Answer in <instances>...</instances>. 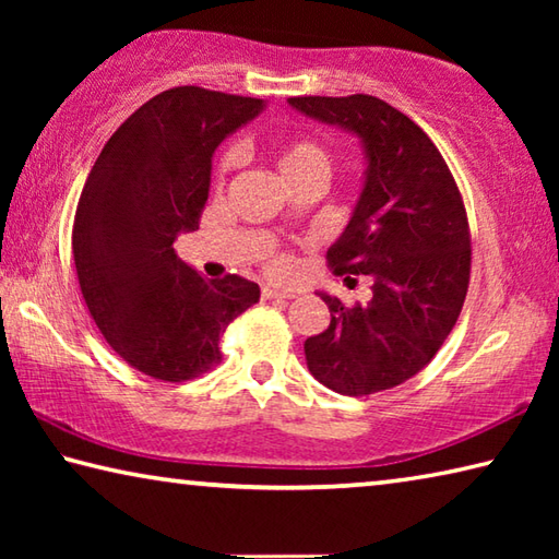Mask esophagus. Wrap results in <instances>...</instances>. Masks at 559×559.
I'll return each instance as SVG.
<instances>
[{
	"label": "esophagus",
	"instance_id": "esophagus-1",
	"mask_svg": "<svg viewBox=\"0 0 559 559\" xmlns=\"http://www.w3.org/2000/svg\"><path fill=\"white\" fill-rule=\"evenodd\" d=\"M296 293L293 290H276V288H263L261 290V298L263 300H273V298H293Z\"/></svg>",
	"mask_w": 559,
	"mask_h": 559
}]
</instances>
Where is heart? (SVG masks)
I'll return each mask as SVG.
<instances>
[{
    "instance_id": "b5f03b06",
    "label": "heart",
    "mask_w": 559,
    "mask_h": 559,
    "mask_svg": "<svg viewBox=\"0 0 559 559\" xmlns=\"http://www.w3.org/2000/svg\"><path fill=\"white\" fill-rule=\"evenodd\" d=\"M273 159H276L278 173L283 177V182H286L288 187L306 177L328 179L330 173H333V157H330L328 147L310 138L286 140V143H281L276 147ZM229 167H231V155H224L219 159V167H216V175H214L216 189L224 185V175ZM266 269L271 273H276V276H281V273H286L290 269V257H286V253H271V257L266 259Z\"/></svg>"
}]
</instances>
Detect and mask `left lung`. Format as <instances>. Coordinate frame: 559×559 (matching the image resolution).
<instances>
[{"label":"left lung","instance_id":"obj_1","mask_svg":"<svg viewBox=\"0 0 559 559\" xmlns=\"http://www.w3.org/2000/svg\"><path fill=\"white\" fill-rule=\"evenodd\" d=\"M288 103L355 132L367 150L365 189L328 266L347 281L370 276L372 300L349 308L320 293L330 325L306 340L308 370L337 394L392 390L431 362L466 300L471 229L461 189L427 132L390 103L365 93Z\"/></svg>","mask_w":559,"mask_h":559}]
</instances>
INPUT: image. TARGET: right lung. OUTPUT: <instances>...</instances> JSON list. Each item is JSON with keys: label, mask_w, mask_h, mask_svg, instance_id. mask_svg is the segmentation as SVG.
<instances>
[{"label": "right lung", "mask_w": 559, "mask_h": 559, "mask_svg": "<svg viewBox=\"0 0 559 559\" xmlns=\"http://www.w3.org/2000/svg\"><path fill=\"white\" fill-rule=\"evenodd\" d=\"M261 108L200 86L163 91L112 132L83 185L71 234L83 300L116 355L153 380L210 372L224 330L259 302L257 283L202 278L173 243L200 226L216 145Z\"/></svg>", "instance_id": "add662e5"}]
</instances>
